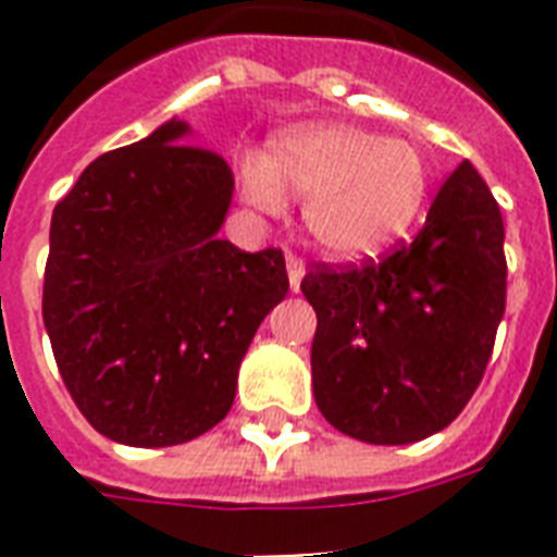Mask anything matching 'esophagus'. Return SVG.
I'll list each match as a JSON object with an SVG mask.
<instances>
[{"label":"esophagus","mask_w":557,"mask_h":557,"mask_svg":"<svg viewBox=\"0 0 557 557\" xmlns=\"http://www.w3.org/2000/svg\"><path fill=\"white\" fill-rule=\"evenodd\" d=\"M286 269H288V286H292V292H297V288H300V280H304L306 274L304 260H300L297 253H286Z\"/></svg>","instance_id":"obj_1"}]
</instances>
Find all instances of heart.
Returning <instances> with one entry per match:
<instances>
[{
  "mask_svg": "<svg viewBox=\"0 0 557 557\" xmlns=\"http://www.w3.org/2000/svg\"><path fill=\"white\" fill-rule=\"evenodd\" d=\"M431 168L410 141L352 124H309L274 141L271 156L245 152L243 199L280 216L288 193L304 196V222L323 253L361 260L396 243L422 213Z\"/></svg>",
  "mask_w": 557,
  "mask_h": 557,
  "instance_id": "heart-1",
  "label": "heart"
}]
</instances>
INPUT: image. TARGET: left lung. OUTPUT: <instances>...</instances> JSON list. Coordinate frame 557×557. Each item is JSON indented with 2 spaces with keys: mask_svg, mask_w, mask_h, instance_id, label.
Wrapping results in <instances>:
<instances>
[{
  "mask_svg": "<svg viewBox=\"0 0 557 557\" xmlns=\"http://www.w3.org/2000/svg\"><path fill=\"white\" fill-rule=\"evenodd\" d=\"M503 216L471 161L436 193L413 243L381 262H318L312 387L323 419L370 445L448 428L474 396L506 312Z\"/></svg>",
  "mask_w": 557,
  "mask_h": 557,
  "instance_id": "left-lung-1",
  "label": "left lung"
}]
</instances>
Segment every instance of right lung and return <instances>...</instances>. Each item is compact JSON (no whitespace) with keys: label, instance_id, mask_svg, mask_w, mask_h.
<instances>
[{"label":"right lung","instance_id":"1","mask_svg":"<svg viewBox=\"0 0 557 557\" xmlns=\"http://www.w3.org/2000/svg\"><path fill=\"white\" fill-rule=\"evenodd\" d=\"M168 121L103 152L57 201L42 321L74 405L133 448L182 445L234 405L262 318L286 297L280 248L219 239L234 173Z\"/></svg>","mask_w":557,"mask_h":557}]
</instances>
